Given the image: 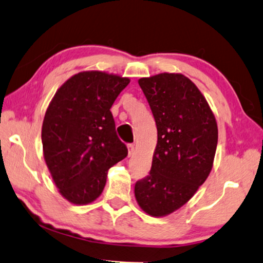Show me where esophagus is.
<instances>
[{"label": "esophagus", "mask_w": 263, "mask_h": 263, "mask_svg": "<svg viewBox=\"0 0 263 263\" xmlns=\"http://www.w3.org/2000/svg\"><path fill=\"white\" fill-rule=\"evenodd\" d=\"M127 152H128V156H131L133 154V152H135V145L128 144L127 145Z\"/></svg>", "instance_id": "1"}]
</instances>
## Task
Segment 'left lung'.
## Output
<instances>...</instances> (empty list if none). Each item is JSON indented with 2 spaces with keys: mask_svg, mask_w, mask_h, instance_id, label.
I'll return each mask as SVG.
<instances>
[{
  "mask_svg": "<svg viewBox=\"0 0 263 263\" xmlns=\"http://www.w3.org/2000/svg\"><path fill=\"white\" fill-rule=\"evenodd\" d=\"M138 83L155 119L157 144L149 175L137 181L135 195L142 211L161 217L184 206L211 174L217 123L184 74L164 72Z\"/></svg>",
  "mask_w": 263,
  "mask_h": 263,
  "instance_id": "8db88e82",
  "label": "left lung"
}]
</instances>
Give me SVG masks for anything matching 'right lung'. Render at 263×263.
Segmentation results:
<instances>
[{"instance_id": "obj_1", "label": "right lung", "mask_w": 263, "mask_h": 263, "mask_svg": "<svg viewBox=\"0 0 263 263\" xmlns=\"http://www.w3.org/2000/svg\"><path fill=\"white\" fill-rule=\"evenodd\" d=\"M128 83L121 76L84 71L66 80L47 108L44 157L60 193L71 203L97 200L108 170L127 155L110 108Z\"/></svg>"}]
</instances>
